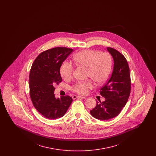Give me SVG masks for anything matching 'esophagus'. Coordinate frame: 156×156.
<instances>
[{"label": "esophagus", "instance_id": "obj_1", "mask_svg": "<svg viewBox=\"0 0 156 156\" xmlns=\"http://www.w3.org/2000/svg\"><path fill=\"white\" fill-rule=\"evenodd\" d=\"M73 99H76V98H80V99H87V97H80V96H77V95H74L73 97Z\"/></svg>", "mask_w": 156, "mask_h": 156}]
</instances>
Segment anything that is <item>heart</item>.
Wrapping results in <instances>:
<instances>
[{"label": "heart", "instance_id": "obj_1", "mask_svg": "<svg viewBox=\"0 0 156 156\" xmlns=\"http://www.w3.org/2000/svg\"><path fill=\"white\" fill-rule=\"evenodd\" d=\"M75 64L87 68V76L98 85L104 83L111 71L112 58L108 52H101L94 50H85L76 53L73 57ZM60 74L64 80L72 78L74 68L70 63L64 62L60 67ZM94 87L91 81L76 82L72 89L80 95H86Z\"/></svg>", "mask_w": 156, "mask_h": 156}]
</instances>
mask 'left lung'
Listing matches in <instances>:
<instances>
[{
    "mask_svg": "<svg viewBox=\"0 0 156 156\" xmlns=\"http://www.w3.org/2000/svg\"><path fill=\"white\" fill-rule=\"evenodd\" d=\"M114 66L111 78L101 88L100 94L105 98L97 101L96 106L90 111L91 115L99 120H108L116 117L126 105L131 89L129 67L125 57L118 51L108 47Z\"/></svg>",
    "mask_w": 156,
    "mask_h": 156,
    "instance_id": "8db88e82",
    "label": "left lung"
}]
</instances>
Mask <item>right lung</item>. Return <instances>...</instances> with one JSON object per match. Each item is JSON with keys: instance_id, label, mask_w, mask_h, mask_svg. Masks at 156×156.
Returning <instances> with one entry per match:
<instances>
[{"instance_id": "1", "label": "right lung", "mask_w": 156, "mask_h": 156, "mask_svg": "<svg viewBox=\"0 0 156 156\" xmlns=\"http://www.w3.org/2000/svg\"><path fill=\"white\" fill-rule=\"evenodd\" d=\"M73 49L55 47L40 53L34 60L29 75L30 95L34 108L45 118L63 116L73 102L69 96L56 98L55 84L62 81L60 67Z\"/></svg>"}]
</instances>
